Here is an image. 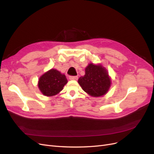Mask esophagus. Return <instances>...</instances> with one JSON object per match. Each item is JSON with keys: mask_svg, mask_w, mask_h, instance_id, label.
I'll use <instances>...</instances> for the list:
<instances>
[{"mask_svg": "<svg viewBox=\"0 0 154 154\" xmlns=\"http://www.w3.org/2000/svg\"><path fill=\"white\" fill-rule=\"evenodd\" d=\"M69 79L71 80H77L78 79V77L76 76H70Z\"/></svg>", "mask_w": 154, "mask_h": 154, "instance_id": "obj_1", "label": "esophagus"}]
</instances>
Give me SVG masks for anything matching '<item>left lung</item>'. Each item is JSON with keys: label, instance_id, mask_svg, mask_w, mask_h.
<instances>
[{"label": "left lung", "instance_id": "left-lung-1", "mask_svg": "<svg viewBox=\"0 0 154 154\" xmlns=\"http://www.w3.org/2000/svg\"><path fill=\"white\" fill-rule=\"evenodd\" d=\"M83 90L94 97L101 96L109 89L110 79L105 69L101 65L90 63L85 68V74L78 79Z\"/></svg>", "mask_w": 154, "mask_h": 154}]
</instances>
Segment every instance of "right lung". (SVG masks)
<instances>
[{
	"mask_svg": "<svg viewBox=\"0 0 154 154\" xmlns=\"http://www.w3.org/2000/svg\"><path fill=\"white\" fill-rule=\"evenodd\" d=\"M67 83L64 74L56 69H51L40 78L38 87L44 96H52L61 91Z\"/></svg>",
	"mask_w": 154,
	"mask_h": 154,
	"instance_id": "add662e5",
	"label": "right lung"
}]
</instances>
